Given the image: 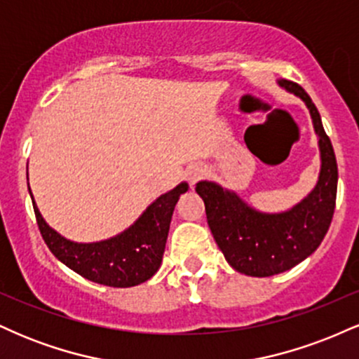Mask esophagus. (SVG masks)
<instances>
[{
  "label": "esophagus",
  "instance_id": "34e87169",
  "mask_svg": "<svg viewBox=\"0 0 359 359\" xmlns=\"http://www.w3.org/2000/svg\"><path fill=\"white\" fill-rule=\"evenodd\" d=\"M203 174H204V168H203V167L194 165V167H191V170L187 172V177H189V180H191V182L194 184Z\"/></svg>",
  "mask_w": 359,
  "mask_h": 359
}]
</instances>
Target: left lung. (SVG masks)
Returning <instances> with one entry per match:
<instances>
[{"instance_id":"obj_1","label":"left lung","mask_w":359,"mask_h":359,"mask_svg":"<svg viewBox=\"0 0 359 359\" xmlns=\"http://www.w3.org/2000/svg\"><path fill=\"white\" fill-rule=\"evenodd\" d=\"M278 84L306 102L319 137L320 174L314 191L290 211L259 212L231 191L203 180L196 192L203 197L208 224L226 262L250 277H271L299 265L324 240L336 208L337 163L331 140L309 94L295 82Z\"/></svg>"}]
</instances>
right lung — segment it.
Segmentation results:
<instances>
[{"label":"right lung","instance_id":"1","mask_svg":"<svg viewBox=\"0 0 359 359\" xmlns=\"http://www.w3.org/2000/svg\"><path fill=\"white\" fill-rule=\"evenodd\" d=\"M187 189L185 182L179 184L148 205L126 231L97 243L65 240L45 222L35 201L34 211L43 241L55 258L90 282L126 288L147 282L160 269L172 214L180 194Z\"/></svg>","mask_w":359,"mask_h":359}]
</instances>
